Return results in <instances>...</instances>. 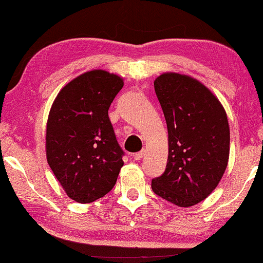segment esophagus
<instances>
[{
  "label": "esophagus",
  "mask_w": 263,
  "mask_h": 263,
  "mask_svg": "<svg viewBox=\"0 0 263 263\" xmlns=\"http://www.w3.org/2000/svg\"><path fill=\"white\" fill-rule=\"evenodd\" d=\"M143 155H144V150H141V152L136 153L135 155H133V158H135L136 160H140L143 157Z\"/></svg>",
  "instance_id": "esophagus-1"
}]
</instances>
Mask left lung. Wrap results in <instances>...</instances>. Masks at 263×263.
Returning <instances> with one entry per match:
<instances>
[{"instance_id":"8db88e82","label":"left lung","mask_w":263,"mask_h":263,"mask_svg":"<svg viewBox=\"0 0 263 263\" xmlns=\"http://www.w3.org/2000/svg\"><path fill=\"white\" fill-rule=\"evenodd\" d=\"M154 86L168 131V159L152 189L168 202L191 206L208 197L225 173L231 140L226 111L189 76L167 72Z\"/></svg>"}]
</instances>
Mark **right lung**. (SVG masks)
Wrapping results in <instances>:
<instances>
[{"label":"right lung","instance_id":"obj_1","mask_svg":"<svg viewBox=\"0 0 263 263\" xmlns=\"http://www.w3.org/2000/svg\"><path fill=\"white\" fill-rule=\"evenodd\" d=\"M123 85L114 73L88 71L61 89L49 110L47 163L77 202L90 203L107 194L124 164L108 117Z\"/></svg>","mask_w":263,"mask_h":263}]
</instances>
